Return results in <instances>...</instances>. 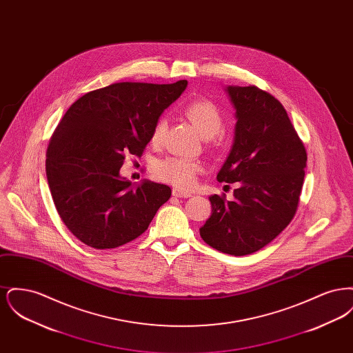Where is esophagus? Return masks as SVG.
Masks as SVG:
<instances>
[{"mask_svg": "<svg viewBox=\"0 0 353 353\" xmlns=\"http://www.w3.org/2000/svg\"><path fill=\"white\" fill-rule=\"evenodd\" d=\"M172 194H173L174 197H179V199H188V197H192V193H189V192H184V190L177 189V188H174V189L172 190Z\"/></svg>", "mask_w": 353, "mask_h": 353, "instance_id": "1", "label": "esophagus"}]
</instances>
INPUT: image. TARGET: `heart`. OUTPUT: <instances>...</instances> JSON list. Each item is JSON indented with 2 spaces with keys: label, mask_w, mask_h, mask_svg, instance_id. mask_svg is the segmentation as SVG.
Segmentation results:
<instances>
[{
  "label": "heart",
  "mask_w": 353,
  "mask_h": 353,
  "mask_svg": "<svg viewBox=\"0 0 353 353\" xmlns=\"http://www.w3.org/2000/svg\"><path fill=\"white\" fill-rule=\"evenodd\" d=\"M185 118L197 130L202 139L209 140L219 134L223 120L219 108L205 99H197L188 103L183 110ZM167 131V121L160 119L156 121L151 132L152 144L159 145L163 143ZM200 172V165L179 157H168L156 165V174L160 180L188 189L194 184L196 176Z\"/></svg>",
  "instance_id": "b5f03b06"
}]
</instances>
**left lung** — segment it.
Returning a JSON list of instances; mask_svg holds the SVG:
<instances>
[{
    "label": "left lung",
    "mask_w": 353,
    "mask_h": 353,
    "mask_svg": "<svg viewBox=\"0 0 353 353\" xmlns=\"http://www.w3.org/2000/svg\"><path fill=\"white\" fill-rule=\"evenodd\" d=\"M235 110L234 137L219 169V183L239 186L234 200L213 194L202 239L235 256L265 248L294 217L307 153L281 101L255 85H228Z\"/></svg>",
    "instance_id": "1"
}]
</instances>
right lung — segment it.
Returning a JSON list of instances; mask_svg holds the SVG:
<instances>
[{
	"label": "right lung",
	"mask_w": 353,
	"mask_h": 353,
	"mask_svg": "<svg viewBox=\"0 0 353 353\" xmlns=\"http://www.w3.org/2000/svg\"><path fill=\"white\" fill-rule=\"evenodd\" d=\"M188 85L121 82L74 101L51 136L46 177L59 217L94 249H115L143 234L170 188L120 176L125 154L141 156L164 110Z\"/></svg>",
	"instance_id": "right-lung-1"
}]
</instances>
